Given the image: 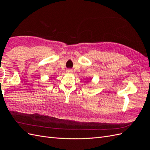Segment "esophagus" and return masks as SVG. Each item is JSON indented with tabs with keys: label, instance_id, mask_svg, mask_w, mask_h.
I'll use <instances>...</instances> for the list:
<instances>
[{
	"label": "esophagus",
	"instance_id": "obj_1",
	"mask_svg": "<svg viewBox=\"0 0 150 150\" xmlns=\"http://www.w3.org/2000/svg\"><path fill=\"white\" fill-rule=\"evenodd\" d=\"M67 73H72V70L69 69V70H67Z\"/></svg>",
	"mask_w": 150,
	"mask_h": 150
}]
</instances>
